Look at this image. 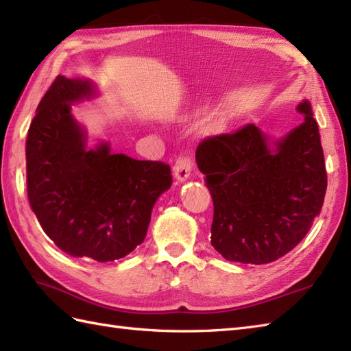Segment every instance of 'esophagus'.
<instances>
[{
  "label": "esophagus",
  "mask_w": 351,
  "mask_h": 351,
  "mask_svg": "<svg viewBox=\"0 0 351 351\" xmlns=\"http://www.w3.org/2000/svg\"><path fill=\"white\" fill-rule=\"evenodd\" d=\"M191 170H193V161L190 157H186V156L178 157L175 166H173V175H175L178 182L186 181V179H189L191 175Z\"/></svg>",
  "instance_id": "esophagus-1"
}]
</instances>
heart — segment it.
Listing matches in <instances>:
<instances>
[{
  "instance_id": "b5f03b06",
  "label": "heart",
  "mask_w": 351,
  "mask_h": 351,
  "mask_svg": "<svg viewBox=\"0 0 351 351\" xmlns=\"http://www.w3.org/2000/svg\"><path fill=\"white\" fill-rule=\"evenodd\" d=\"M232 124V117L227 112H219L217 115L210 117L202 124V133L208 136H217L223 134L229 130Z\"/></svg>"
}]
</instances>
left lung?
Masks as SVG:
<instances>
[{
    "instance_id": "8db88e82",
    "label": "left lung",
    "mask_w": 351,
    "mask_h": 351,
    "mask_svg": "<svg viewBox=\"0 0 351 351\" xmlns=\"http://www.w3.org/2000/svg\"><path fill=\"white\" fill-rule=\"evenodd\" d=\"M299 127L269 148L254 124L208 137L195 161L213 195L210 243L230 262L265 265L287 254L320 214L328 176L311 104Z\"/></svg>"
}]
</instances>
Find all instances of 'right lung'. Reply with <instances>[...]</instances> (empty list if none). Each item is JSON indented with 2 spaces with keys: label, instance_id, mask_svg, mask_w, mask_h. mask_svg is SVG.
<instances>
[{
  "label": "right lung",
  "instance_id": "1",
  "mask_svg": "<svg viewBox=\"0 0 351 351\" xmlns=\"http://www.w3.org/2000/svg\"><path fill=\"white\" fill-rule=\"evenodd\" d=\"M94 95L89 80L58 76L40 101L27 137L32 213L55 245L73 257L113 262L143 242L154 203L172 185L170 166L86 149L71 103Z\"/></svg>",
  "mask_w": 351,
  "mask_h": 351
}]
</instances>
